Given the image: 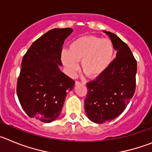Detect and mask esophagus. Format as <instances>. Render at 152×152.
Segmentation results:
<instances>
[{
    "instance_id": "esophagus-1",
    "label": "esophagus",
    "mask_w": 152,
    "mask_h": 152,
    "mask_svg": "<svg viewBox=\"0 0 152 152\" xmlns=\"http://www.w3.org/2000/svg\"><path fill=\"white\" fill-rule=\"evenodd\" d=\"M85 83L84 82H82V81H79V80H76L75 81V84L77 85V84H84Z\"/></svg>"
}]
</instances>
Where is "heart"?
<instances>
[{
  "mask_svg": "<svg viewBox=\"0 0 152 152\" xmlns=\"http://www.w3.org/2000/svg\"><path fill=\"white\" fill-rule=\"evenodd\" d=\"M113 53L110 39L94 36H83L72 42L68 52H62L61 60L70 74L77 71V61L81 60L84 73L90 77H96L107 69L112 61Z\"/></svg>",
  "mask_w": 152,
  "mask_h": 152,
  "instance_id": "b5f03b06",
  "label": "heart"
}]
</instances>
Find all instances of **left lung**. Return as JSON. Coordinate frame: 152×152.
Returning <instances> with one entry per match:
<instances>
[{
	"label": "left lung",
	"mask_w": 152,
	"mask_h": 152,
	"mask_svg": "<svg viewBox=\"0 0 152 152\" xmlns=\"http://www.w3.org/2000/svg\"><path fill=\"white\" fill-rule=\"evenodd\" d=\"M104 33L117 51L116 57L95 80L87 83L88 90L84 100L87 116L98 124L119 116L133 96L136 86L137 61L129 47L114 33Z\"/></svg>",
	"instance_id": "1"
}]
</instances>
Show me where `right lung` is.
<instances>
[{"label":"right lung","instance_id":"add662e5","mask_svg":"<svg viewBox=\"0 0 152 152\" xmlns=\"http://www.w3.org/2000/svg\"><path fill=\"white\" fill-rule=\"evenodd\" d=\"M71 28L53 29L40 36L24 55L17 84V94L30 118L51 123L59 116L67 92L75 80L59 69L64 41Z\"/></svg>","mask_w":152,"mask_h":152}]
</instances>
